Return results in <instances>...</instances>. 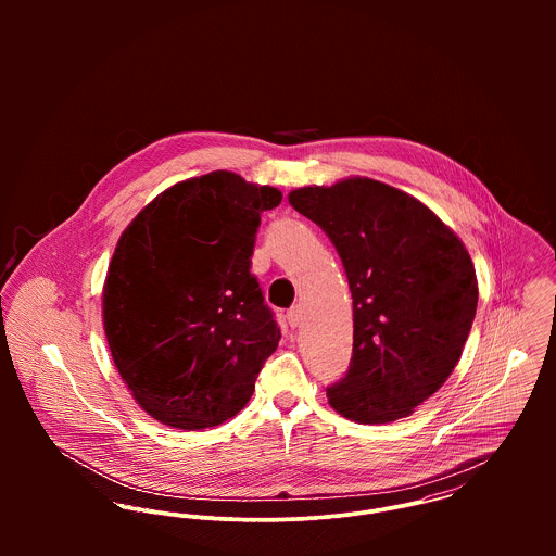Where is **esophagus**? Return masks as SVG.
<instances>
[{
	"label": "esophagus",
	"instance_id": "obj_1",
	"mask_svg": "<svg viewBox=\"0 0 556 556\" xmlns=\"http://www.w3.org/2000/svg\"><path fill=\"white\" fill-rule=\"evenodd\" d=\"M287 320H289V325H291V327H298V325L304 320V311H302V306H293V308H289V311H287Z\"/></svg>",
	"mask_w": 556,
	"mask_h": 556
}]
</instances>
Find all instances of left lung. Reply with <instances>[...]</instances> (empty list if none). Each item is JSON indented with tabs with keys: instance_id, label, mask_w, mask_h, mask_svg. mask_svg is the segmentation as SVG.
I'll return each mask as SVG.
<instances>
[{
	"instance_id": "left-lung-1",
	"label": "left lung",
	"mask_w": 556,
	"mask_h": 556,
	"mask_svg": "<svg viewBox=\"0 0 556 556\" xmlns=\"http://www.w3.org/2000/svg\"><path fill=\"white\" fill-rule=\"evenodd\" d=\"M289 203L336 245L353 298V355L329 404L357 424L410 415L447 381L476 318L465 243L424 203L368 177L300 188Z\"/></svg>"
}]
</instances>
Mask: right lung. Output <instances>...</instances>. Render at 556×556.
I'll return each mask as SVG.
<instances>
[{
  "label": "right lung",
  "instance_id": "1",
  "mask_svg": "<svg viewBox=\"0 0 556 556\" xmlns=\"http://www.w3.org/2000/svg\"><path fill=\"white\" fill-rule=\"evenodd\" d=\"M282 192L231 170L179 181L122 233L102 317L113 362L154 419L203 430L238 415L280 327L250 271Z\"/></svg>",
  "mask_w": 556,
  "mask_h": 556
}]
</instances>
